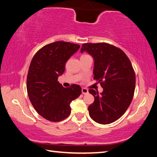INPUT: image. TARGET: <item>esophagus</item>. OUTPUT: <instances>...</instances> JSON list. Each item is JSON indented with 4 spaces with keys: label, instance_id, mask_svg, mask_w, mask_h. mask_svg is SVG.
<instances>
[{
    "label": "esophagus",
    "instance_id": "esophagus-1",
    "mask_svg": "<svg viewBox=\"0 0 157 157\" xmlns=\"http://www.w3.org/2000/svg\"><path fill=\"white\" fill-rule=\"evenodd\" d=\"M82 94H87L89 93V91H88V89H86V88H82Z\"/></svg>",
    "mask_w": 157,
    "mask_h": 157
}]
</instances>
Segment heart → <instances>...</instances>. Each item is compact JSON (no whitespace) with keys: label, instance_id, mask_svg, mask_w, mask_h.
<instances>
[{"label":"heart","instance_id":"obj_1","mask_svg":"<svg viewBox=\"0 0 157 157\" xmlns=\"http://www.w3.org/2000/svg\"><path fill=\"white\" fill-rule=\"evenodd\" d=\"M85 55H82V56H85Z\"/></svg>","mask_w":157,"mask_h":157}]
</instances>
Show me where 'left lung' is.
Listing matches in <instances>:
<instances>
[{
    "instance_id": "1",
    "label": "left lung",
    "mask_w": 157,
    "mask_h": 157,
    "mask_svg": "<svg viewBox=\"0 0 157 157\" xmlns=\"http://www.w3.org/2000/svg\"><path fill=\"white\" fill-rule=\"evenodd\" d=\"M94 59V79L100 82L103 91L89 89L94 102L88 107L89 116L98 123H113L125 113L134 94L136 75L132 63L119 48L107 43L82 44Z\"/></svg>"
}]
</instances>
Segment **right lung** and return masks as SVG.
Segmentation results:
<instances>
[{"label": "right lung", "instance_id": "obj_1", "mask_svg": "<svg viewBox=\"0 0 157 157\" xmlns=\"http://www.w3.org/2000/svg\"><path fill=\"white\" fill-rule=\"evenodd\" d=\"M80 46L66 41L47 44L34 55L27 76V91L36 112L46 120L59 122L71 114L70 103L80 95L82 88H64L57 81L65 64Z\"/></svg>", "mask_w": 157, "mask_h": 157}]
</instances>
